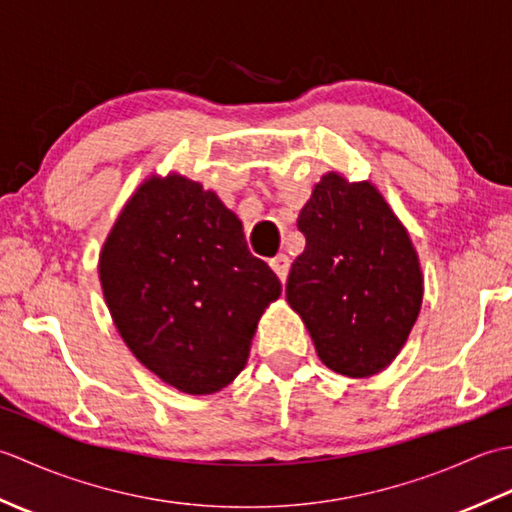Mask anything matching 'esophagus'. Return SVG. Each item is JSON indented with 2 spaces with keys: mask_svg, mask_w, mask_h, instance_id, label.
<instances>
[{
  "mask_svg": "<svg viewBox=\"0 0 512 512\" xmlns=\"http://www.w3.org/2000/svg\"><path fill=\"white\" fill-rule=\"evenodd\" d=\"M270 268L275 270L277 277H279L281 281H286L288 270H290V259H288L286 255H277V257L270 259Z\"/></svg>",
  "mask_w": 512,
  "mask_h": 512,
  "instance_id": "obj_1",
  "label": "esophagus"
}]
</instances>
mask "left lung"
<instances>
[{
	"mask_svg": "<svg viewBox=\"0 0 512 512\" xmlns=\"http://www.w3.org/2000/svg\"><path fill=\"white\" fill-rule=\"evenodd\" d=\"M306 248L286 299L332 372L367 378L394 361L422 306V270L407 228L372 182L325 173L297 220Z\"/></svg>",
	"mask_w": 512,
	"mask_h": 512,
	"instance_id": "8db88e82",
	"label": "left lung"
}]
</instances>
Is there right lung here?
<instances>
[{"label":"right lung","mask_w":512,"mask_h":512,"mask_svg":"<svg viewBox=\"0 0 512 512\" xmlns=\"http://www.w3.org/2000/svg\"><path fill=\"white\" fill-rule=\"evenodd\" d=\"M99 277L129 350L167 385L215 394L242 372L281 284L242 222L178 173L147 178L107 235Z\"/></svg>","instance_id":"add662e5"}]
</instances>
